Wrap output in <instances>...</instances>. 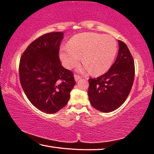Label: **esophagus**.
<instances>
[{"mask_svg": "<svg viewBox=\"0 0 154 154\" xmlns=\"http://www.w3.org/2000/svg\"><path fill=\"white\" fill-rule=\"evenodd\" d=\"M74 77H75V82H77L78 80L81 79V77L79 76V75H74Z\"/></svg>", "mask_w": 154, "mask_h": 154, "instance_id": "1", "label": "esophagus"}]
</instances>
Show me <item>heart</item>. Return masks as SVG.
I'll return each mask as SVG.
<instances>
[{"instance_id":"1","label":"heart","mask_w":154,"mask_h":154,"mask_svg":"<svg viewBox=\"0 0 154 154\" xmlns=\"http://www.w3.org/2000/svg\"><path fill=\"white\" fill-rule=\"evenodd\" d=\"M117 54V43L111 36L93 32L81 33L72 37L60 49L59 56L63 66L72 69L80 61L85 65L80 71H90L99 75L110 69Z\"/></svg>"}]
</instances>
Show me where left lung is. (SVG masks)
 I'll use <instances>...</instances> for the list:
<instances>
[{"label":"left lung","mask_w":154,"mask_h":154,"mask_svg":"<svg viewBox=\"0 0 154 154\" xmlns=\"http://www.w3.org/2000/svg\"><path fill=\"white\" fill-rule=\"evenodd\" d=\"M116 61L101 76L89 79L88 94L94 108L104 113L119 108L129 95L134 78V62L127 45L118 40Z\"/></svg>","instance_id":"obj_1"}]
</instances>
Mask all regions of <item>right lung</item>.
I'll return each instance as SVG.
<instances>
[{
    "mask_svg": "<svg viewBox=\"0 0 154 154\" xmlns=\"http://www.w3.org/2000/svg\"><path fill=\"white\" fill-rule=\"evenodd\" d=\"M63 35L62 32L45 34L31 43L20 58L22 87L30 102L44 113H54L63 108L75 85L73 73L60 61Z\"/></svg>",
    "mask_w": 154,
    "mask_h": 154,
    "instance_id": "obj_1",
    "label": "right lung"
}]
</instances>
